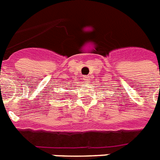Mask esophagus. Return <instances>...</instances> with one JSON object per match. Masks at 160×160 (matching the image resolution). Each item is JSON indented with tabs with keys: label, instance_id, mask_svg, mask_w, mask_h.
<instances>
[{
	"label": "esophagus",
	"instance_id": "34e87169",
	"mask_svg": "<svg viewBox=\"0 0 160 160\" xmlns=\"http://www.w3.org/2000/svg\"><path fill=\"white\" fill-rule=\"evenodd\" d=\"M89 79H90V76H88V75L83 77V80L85 82H88V80H89Z\"/></svg>",
	"mask_w": 160,
	"mask_h": 160
}]
</instances>
